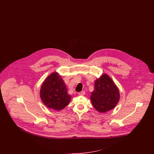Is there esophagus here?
Here are the masks:
<instances>
[{"label": "esophagus", "instance_id": "1", "mask_svg": "<svg viewBox=\"0 0 154 154\" xmlns=\"http://www.w3.org/2000/svg\"><path fill=\"white\" fill-rule=\"evenodd\" d=\"M85 94V91H82L79 93V95H84Z\"/></svg>", "mask_w": 154, "mask_h": 154}]
</instances>
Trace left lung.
Returning <instances> with one entry per match:
<instances>
[{
	"label": "left lung",
	"mask_w": 154,
	"mask_h": 154,
	"mask_svg": "<svg viewBox=\"0 0 154 154\" xmlns=\"http://www.w3.org/2000/svg\"><path fill=\"white\" fill-rule=\"evenodd\" d=\"M91 101L95 109L104 113L115 107L120 99V92L116 85L107 74L96 79Z\"/></svg>",
	"instance_id": "left-lung-1"
}]
</instances>
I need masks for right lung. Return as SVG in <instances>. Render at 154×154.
I'll list each match as a JSON object with an SVG mask.
<instances>
[{"label": "right lung", "instance_id": "1", "mask_svg": "<svg viewBox=\"0 0 154 154\" xmlns=\"http://www.w3.org/2000/svg\"><path fill=\"white\" fill-rule=\"evenodd\" d=\"M60 75L57 72L49 75L42 84L40 97L47 107L60 111L70 102L71 96Z\"/></svg>", "mask_w": 154, "mask_h": 154}]
</instances>
